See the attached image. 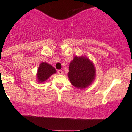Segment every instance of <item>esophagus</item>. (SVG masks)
<instances>
[{
    "label": "esophagus",
    "instance_id": "obj_1",
    "mask_svg": "<svg viewBox=\"0 0 132 132\" xmlns=\"http://www.w3.org/2000/svg\"><path fill=\"white\" fill-rule=\"evenodd\" d=\"M57 73L59 75H62L63 73V71L62 70H58L57 71Z\"/></svg>",
    "mask_w": 132,
    "mask_h": 132
}]
</instances>
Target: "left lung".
<instances>
[{
  "mask_svg": "<svg viewBox=\"0 0 132 132\" xmlns=\"http://www.w3.org/2000/svg\"><path fill=\"white\" fill-rule=\"evenodd\" d=\"M69 79L72 85L79 89L91 85L96 77V69L89 58L75 56L69 66Z\"/></svg>",
  "mask_w": 132,
  "mask_h": 132,
  "instance_id": "left-lung-1",
  "label": "left lung"
}]
</instances>
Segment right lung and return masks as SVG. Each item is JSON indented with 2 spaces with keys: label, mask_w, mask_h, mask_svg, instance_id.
<instances>
[{
  "label": "right lung",
  "mask_w": 132,
  "mask_h": 132,
  "mask_svg": "<svg viewBox=\"0 0 132 132\" xmlns=\"http://www.w3.org/2000/svg\"><path fill=\"white\" fill-rule=\"evenodd\" d=\"M56 69L46 62H42L39 65L36 74L37 80L39 82H44L47 80L51 75L56 73Z\"/></svg>",
  "instance_id": "right-lung-1"
}]
</instances>
